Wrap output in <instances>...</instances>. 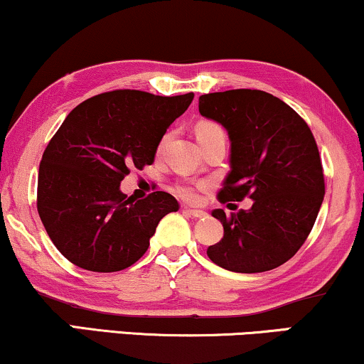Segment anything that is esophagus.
<instances>
[{"mask_svg":"<svg viewBox=\"0 0 364 364\" xmlns=\"http://www.w3.org/2000/svg\"><path fill=\"white\" fill-rule=\"evenodd\" d=\"M183 212H186L187 215L193 217V219H202V217L207 215V212L204 210H197V209H188V207H183Z\"/></svg>","mask_w":364,"mask_h":364,"instance_id":"obj_1","label":"esophagus"}]
</instances>
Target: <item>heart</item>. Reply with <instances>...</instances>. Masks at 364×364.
Segmentation results:
<instances>
[{
	"label": "heart",
	"instance_id": "1",
	"mask_svg": "<svg viewBox=\"0 0 364 364\" xmlns=\"http://www.w3.org/2000/svg\"><path fill=\"white\" fill-rule=\"evenodd\" d=\"M214 134H224L223 129H220L219 125L214 124V122H199L196 127V135H197V140L204 139V136H209V135H214ZM168 140V135H165L162 141H160V150L165 147V144H167ZM209 187V182H191V181H182L176 183V192L177 196L181 197V199L187 200V202H196L199 199V193L202 191H205V188Z\"/></svg>",
	"mask_w": 364,
	"mask_h": 364
}]
</instances>
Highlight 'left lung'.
<instances>
[{
  "label": "left lung",
  "instance_id": "8db88e82",
  "mask_svg": "<svg viewBox=\"0 0 364 364\" xmlns=\"http://www.w3.org/2000/svg\"><path fill=\"white\" fill-rule=\"evenodd\" d=\"M200 115L219 122L230 140V172L217 193L220 204L252 199L249 210L215 209L224 237L207 256L232 272L279 267L306 242L324 199L319 150L308 124L262 90L200 95Z\"/></svg>",
  "mask_w": 364,
  "mask_h": 364
}]
</instances>
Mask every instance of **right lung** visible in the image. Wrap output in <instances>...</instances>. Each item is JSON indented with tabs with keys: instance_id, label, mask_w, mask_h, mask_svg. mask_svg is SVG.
Listing matches in <instances>:
<instances>
[{
	"instance_id": "1",
	"label": "right lung",
	"mask_w": 364,
	"mask_h": 364,
	"mask_svg": "<svg viewBox=\"0 0 364 364\" xmlns=\"http://www.w3.org/2000/svg\"><path fill=\"white\" fill-rule=\"evenodd\" d=\"M193 93L160 97L113 90L75 107L46 145L36 207L55 247L75 266L115 272L144 256L164 215L178 210L171 193L127 199L120 182L152 165L172 122Z\"/></svg>"
}]
</instances>
